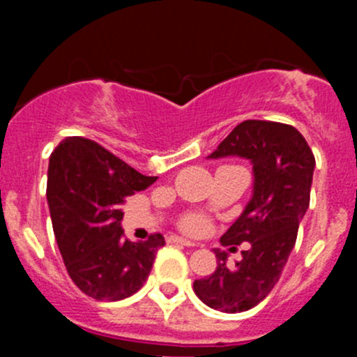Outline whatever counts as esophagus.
Wrapping results in <instances>:
<instances>
[{"label":"esophagus","mask_w":357,"mask_h":357,"mask_svg":"<svg viewBox=\"0 0 357 357\" xmlns=\"http://www.w3.org/2000/svg\"><path fill=\"white\" fill-rule=\"evenodd\" d=\"M169 242L181 243V245H185V247H195L197 245V243L190 242V240H186V238H181V236H171V238H169Z\"/></svg>","instance_id":"1"}]
</instances>
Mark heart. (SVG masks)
Returning a JSON list of instances; mask_svg holds the SVG:
<instances>
[{"label":"heart","instance_id":"obj_1","mask_svg":"<svg viewBox=\"0 0 357 357\" xmlns=\"http://www.w3.org/2000/svg\"><path fill=\"white\" fill-rule=\"evenodd\" d=\"M205 226H207V221H205L202 215H197V214L190 215V218L185 221V229L188 233H193V235H195V233L204 231Z\"/></svg>","mask_w":357,"mask_h":357}]
</instances>
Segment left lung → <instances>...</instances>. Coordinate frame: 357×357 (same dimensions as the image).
<instances>
[{"label": "left lung", "mask_w": 357, "mask_h": 357, "mask_svg": "<svg viewBox=\"0 0 357 357\" xmlns=\"http://www.w3.org/2000/svg\"><path fill=\"white\" fill-rule=\"evenodd\" d=\"M228 155L252 162L254 195L221 243L248 248L235 268L226 266V252L214 250L218 268L195 280L193 290L208 307L242 312L264 301L282 276L309 207L316 160L294 126L254 119L240 122L208 157Z\"/></svg>", "instance_id": "8db88e82"}]
</instances>
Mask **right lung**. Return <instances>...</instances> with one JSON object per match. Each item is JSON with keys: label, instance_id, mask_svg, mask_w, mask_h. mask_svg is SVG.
Returning <instances> with one entry per match:
<instances>
[{"label": "right lung", "instance_id": "obj_1", "mask_svg": "<svg viewBox=\"0 0 357 357\" xmlns=\"http://www.w3.org/2000/svg\"><path fill=\"white\" fill-rule=\"evenodd\" d=\"M155 181L82 136L53 150L46 185L53 231L68 276L89 297L122 301L149 278L165 240L153 233L145 242H129L121 205Z\"/></svg>", "mask_w": 357, "mask_h": 357}]
</instances>
